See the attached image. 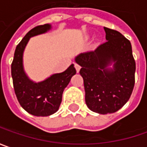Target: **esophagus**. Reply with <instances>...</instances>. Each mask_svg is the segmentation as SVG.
Masks as SVG:
<instances>
[{
  "label": "esophagus",
  "instance_id": "1",
  "mask_svg": "<svg viewBox=\"0 0 147 147\" xmlns=\"http://www.w3.org/2000/svg\"><path fill=\"white\" fill-rule=\"evenodd\" d=\"M75 68H76V71L77 72H79L80 70V66L79 64H76V63H75Z\"/></svg>",
  "mask_w": 147,
  "mask_h": 147
}]
</instances>
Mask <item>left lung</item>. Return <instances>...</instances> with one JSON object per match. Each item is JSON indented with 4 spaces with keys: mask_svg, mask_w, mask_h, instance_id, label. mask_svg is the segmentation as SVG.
Wrapping results in <instances>:
<instances>
[{
    "mask_svg": "<svg viewBox=\"0 0 147 147\" xmlns=\"http://www.w3.org/2000/svg\"><path fill=\"white\" fill-rule=\"evenodd\" d=\"M104 29L105 42L75 59L81 67L86 105L100 114L115 113L128 101L136 71L130 41L116 30Z\"/></svg>",
    "mask_w": 147,
    "mask_h": 147,
    "instance_id": "left-lung-1",
    "label": "left lung"
}]
</instances>
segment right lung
I'll use <instances>...</instances> for the list:
<instances>
[{
  "mask_svg": "<svg viewBox=\"0 0 147 147\" xmlns=\"http://www.w3.org/2000/svg\"><path fill=\"white\" fill-rule=\"evenodd\" d=\"M51 29V24L38 25L32 29L17 45L11 64V76L17 99L23 109L29 113L46 117L58 110L62 93L76 71L71 64L61 73L52 75L41 82H34L24 71L23 53L31 37L44 34Z\"/></svg>",
  "mask_w": 147,
  "mask_h": 147,
  "instance_id": "1",
  "label": "right lung"
}]
</instances>
